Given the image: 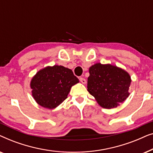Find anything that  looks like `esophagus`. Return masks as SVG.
<instances>
[{"label":"esophagus","instance_id":"obj_1","mask_svg":"<svg viewBox=\"0 0 153 153\" xmlns=\"http://www.w3.org/2000/svg\"><path fill=\"white\" fill-rule=\"evenodd\" d=\"M79 81H80L82 83H83V84H85V83H86V80H85L84 78H83V77H80V78H79Z\"/></svg>","mask_w":153,"mask_h":153}]
</instances>
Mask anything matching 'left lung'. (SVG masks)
Returning a JSON list of instances; mask_svg holds the SVG:
<instances>
[{"label": "left lung", "mask_w": 153, "mask_h": 153, "mask_svg": "<svg viewBox=\"0 0 153 153\" xmlns=\"http://www.w3.org/2000/svg\"><path fill=\"white\" fill-rule=\"evenodd\" d=\"M88 91L102 107H117L129 95L131 77L126 71L110 64L96 63L89 68Z\"/></svg>", "instance_id": "left-lung-1"}]
</instances>
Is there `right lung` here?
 Masks as SVG:
<instances>
[{
    "instance_id": "add662e5",
    "label": "right lung",
    "mask_w": 153,
    "mask_h": 153,
    "mask_svg": "<svg viewBox=\"0 0 153 153\" xmlns=\"http://www.w3.org/2000/svg\"><path fill=\"white\" fill-rule=\"evenodd\" d=\"M79 82L70 69L61 65L48 66L33 77L32 95L39 105L53 109L68 98L71 88Z\"/></svg>"
}]
</instances>
